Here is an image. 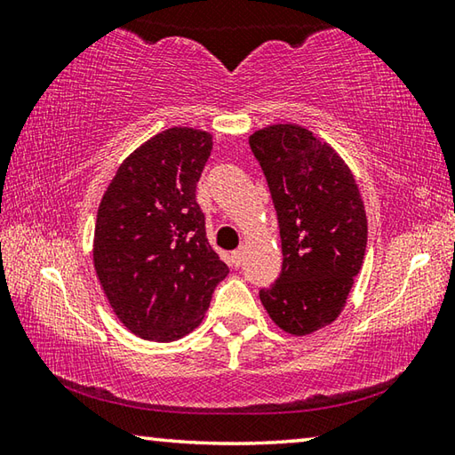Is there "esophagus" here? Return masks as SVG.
<instances>
[{"label":"esophagus","mask_w":455,"mask_h":455,"mask_svg":"<svg viewBox=\"0 0 455 455\" xmlns=\"http://www.w3.org/2000/svg\"><path fill=\"white\" fill-rule=\"evenodd\" d=\"M230 263H233L235 268H238L243 265V251H235L233 255H230Z\"/></svg>","instance_id":"1"}]
</instances>
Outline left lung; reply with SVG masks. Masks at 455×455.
Returning <instances> with one entry per match:
<instances>
[{"instance_id": "8db88e82", "label": "left lung", "mask_w": 455, "mask_h": 455, "mask_svg": "<svg viewBox=\"0 0 455 455\" xmlns=\"http://www.w3.org/2000/svg\"><path fill=\"white\" fill-rule=\"evenodd\" d=\"M279 217L283 268L259 292L284 333L305 337L341 315L367 249V214L347 163L299 124L249 136Z\"/></svg>"}]
</instances>
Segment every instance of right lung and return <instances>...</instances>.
Here are the masks:
<instances>
[{
  "label": "right lung",
  "mask_w": 455,
  "mask_h": 455,
  "mask_svg": "<svg viewBox=\"0 0 455 455\" xmlns=\"http://www.w3.org/2000/svg\"><path fill=\"white\" fill-rule=\"evenodd\" d=\"M211 150L206 130H163L118 166L100 200L94 271L114 315L146 341L195 331L228 275L196 203Z\"/></svg>",
  "instance_id": "obj_1"
}]
</instances>
